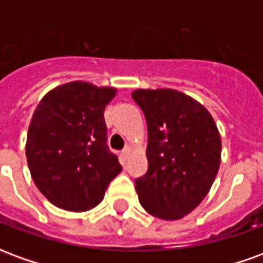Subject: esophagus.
Wrapping results in <instances>:
<instances>
[{"label":"esophagus","mask_w":263,"mask_h":263,"mask_svg":"<svg viewBox=\"0 0 263 263\" xmlns=\"http://www.w3.org/2000/svg\"><path fill=\"white\" fill-rule=\"evenodd\" d=\"M129 155H131V148H129V146H126V148L124 149L122 152H121V156H122V159H126V158H128Z\"/></svg>","instance_id":"1"}]
</instances>
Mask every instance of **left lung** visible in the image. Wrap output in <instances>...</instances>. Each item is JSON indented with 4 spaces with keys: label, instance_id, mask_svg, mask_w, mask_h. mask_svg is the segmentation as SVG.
<instances>
[{
    "label": "left lung",
    "instance_id": "left-lung-1",
    "mask_svg": "<svg viewBox=\"0 0 263 263\" xmlns=\"http://www.w3.org/2000/svg\"><path fill=\"white\" fill-rule=\"evenodd\" d=\"M148 124L146 175L139 203L160 220H180L209 194L221 163V135L197 100L173 88L132 91Z\"/></svg>",
    "mask_w": 263,
    "mask_h": 263
}]
</instances>
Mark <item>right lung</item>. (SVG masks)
Here are the masks:
<instances>
[{
  "label": "right lung",
  "mask_w": 263,
  "mask_h": 263,
  "mask_svg": "<svg viewBox=\"0 0 263 263\" xmlns=\"http://www.w3.org/2000/svg\"><path fill=\"white\" fill-rule=\"evenodd\" d=\"M115 94V87L70 81L46 92L33 111L28 167L39 192L56 207L74 213L94 209L122 169L107 146L104 121Z\"/></svg>",
  "instance_id": "add662e5"
}]
</instances>
